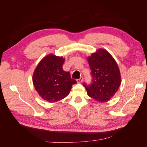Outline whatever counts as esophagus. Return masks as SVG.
Here are the masks:
<instances>
[{"label": "esophagus", "instance_id": "1", "mask_svg": "<svg viewBox=\"0 0 147 147\" xmlns=\"http://www.w3.org/2000/svg\"><path fill=\"white\" fill-rule=\"evenodd\" d=\"M83 81V77H80V78L79 79H77V83H81Z\"/></svg>", "mask_w": 147, "mask_h": 147}]
</instances>
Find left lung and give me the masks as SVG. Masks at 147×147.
<instances>
[{
  "instance_id": "8db88e82",
  "label": "left lung",
  "mask_w": 147,
  "mask_h": 147,
  "mask_svg": "<svg viewBox=\"0 0 147 147\" xmlns=\"http://www.w3.org/2000/svg\"><path fill=\"white\" fill-rule=\"evenodd\" d=\"M91 69L92 82L83 83L88 95L101 103L107 102L118 91L121 75L117 63L110 53L99 49L88 57Z\"/></svg>"
}]
</instances>
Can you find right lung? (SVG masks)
<instances>
[{
    "instance_id": "obj_1",
    "label": "right lung",
    "mask_w": 147,
    "mask_h": 147,
    "mask_svg": "<svg viewBox=\"0 0 147 147\" xmlns=\"http://www.w3.org/2000/svg\"><path fill=\"white\" fill-rule=\"evenodd\" d=\"M65 59L49 55L40 62L32 77L35 90L42 99L55 102L64 99L70 91L75 80L63 69Z\"/></svg>"
}]
</instances>
